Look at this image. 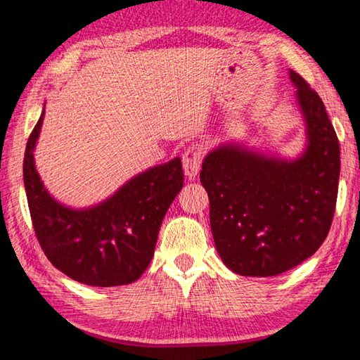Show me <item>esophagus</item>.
Returning a JSON list of instances; mask_svg holds the SVG:
<instances>
[{
    "instance_id": "obj_1",
    "label": "esophagus",
    "mask_w": 360,
    "mask_h": 360,
    "mask_svg": "<svg viewBox=\"0 0 360 360\" xmlns=\"http://www.w3.org/2000/svg\"><path fill=\"white\" fill-rule=\"evenodd\" d=\"M205 155V149L202 144H192L186 149L182 154V168H184V174L188 179H195L202 167V160Z\"/></svg>"
}]
</instances>
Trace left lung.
<instances>
[{
  "label": "left lung",
  "mask_w": 360,
  "mask_h": 360,
  "mask_svg": "<svg viewBox=\"0 0 360 360\" xmlns=\"http://www.w3.org/2000/svg\"><path fill=\"white\" fill-rule=\"evenodd\" d=\"M304 127L297 157L238 141L206 154L200 181L210 197L219 255L236 275L276 276L318 251L330 230L340 179V144L326 106L289 70Z\"/></svg>",
  "instance_id": "obj_1"
}]
</instances>
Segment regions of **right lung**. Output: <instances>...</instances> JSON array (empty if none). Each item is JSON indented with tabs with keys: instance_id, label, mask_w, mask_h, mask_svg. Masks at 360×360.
I'll return each mask as SVG.
<instances>
[{
	"instance_id": "right-lung-1",
	"label": "right lung",
	"mask_w": 360,
	"mask_h": 360,
	"mask_svg": "<svg viewBox=\"0 0 360 360\" xmlns=\"http://www.w3.org/2000/svg\"><path fill=\"white\" fill-rule=\"evenodd\" d=\"M44 112L42 108L23 158V184L42 251L57 270L85 285L136 281L154 257L163 217L184 184L181 158L135 174L100 203L75 208L58 202L36 169Z\"/></svg>"
}]
</instances>
